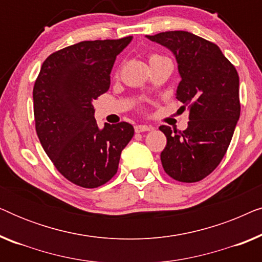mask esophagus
Segmentation results:
<instances>
[{
  "instance_id": "esophagus-1",
  "label": "esophagus",
  "mask_w": 262,
  "mask_h": 262,
  "mask_svg": "<svg viewBox=\"0 0 262 262\" xmlns=\"http://www.w3.org/2000/svg\"><path fill=\"white\" fill-rule=\"evenodd\" d=\"M152 126H148V125H136L135 131L136 132H145V131H151Z\"/></svg>"
}]
</instances>
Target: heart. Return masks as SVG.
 <instances>
[{
    "mask_svg": "<svg viewBox=\"0 0 262 262\" xmlns=\"http://www.w3.org/2000/svg\"><path fill=\"white\" fill-rule=\"evenodd\" d=\"M155 58H160V56H156V55H154V56L150 57V60H151V59H155Z\"/></svg>",
    "mask_w": 262,
    "mask_h": 262,
    "instance_id": "b5f03b06",
    "label": "heart"
}]
</instances>
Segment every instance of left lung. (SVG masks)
<instances>
[{"mask_svg": "<svg viewBox=\"0 0 262 262\" xmlns=\"http://www.w3.org/2000/svg\"><path fill=\"white\" fill-rule=\"evenodd\" d=\"M146 38L174 55L181 77L175 95L189 110L185 131L160 126L167 137L161 152L163 169L178 181H200L216 169L231 142L241 112L238 74L216 44L189 32Z\"/></svg>", "mask_w": 262, "mask_h": 262, "instance_id": "obj_1", "label": "left lung"}]
</instances>
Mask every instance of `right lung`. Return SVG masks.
Returning a JSON list of instances; mask_svg holds the SVG:
<instances>
[{
  "mask_svg": "<svg viewBox=\"0 0 262 262\" xmlns=\"http://www.w3.org/2000/svg\"><path fill=\"white\" fill-rule=\"evenodd\" d=\"M132 37L81 41L50 55L33 88L35 130L46 155L73 184L99 187L118 170L120 154L134 137L128 123L102 128L93 101L110 89L117 56Z\"/></svg>",
  "mask_w": 262,
  "mask_h": 262,
  "instance_id": "obj_1",
  "label": "right lung"
}]
</instances>
